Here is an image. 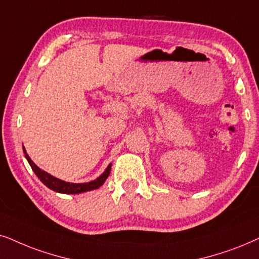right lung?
Masks as SVG:
<instances>
[{
    "mask_svg": "<svg viewBox=\"0 0 259 259\" xmlns=\"http://www.w3.org/2000/svg\"><path fill=\"white\" fill-rule=\"evenodd\" d=\"M23 153H25L27 161H28V163L30 164V167H32L34 173L36 174V177L40 179V181L42 182L46 187L52 189V191L63 193V194H79V193H84L88 191H92V189L99 188L103 184H104L105 180L109 177L110 171H111V163H110L104 173H103L99 178L96 179V180L85 182V184H71V182L63 181L60 180V179L52 177L51 174H48L45 170L40 169V168L37 167L32 160H30L28 154L26 153L25 148H23Z\"/></svg>",
    "mask_w": 259,
    "mask_h": 259,
    "instance_id": "right-lung-1",
    "label": "right lung"
}]
</instances>
